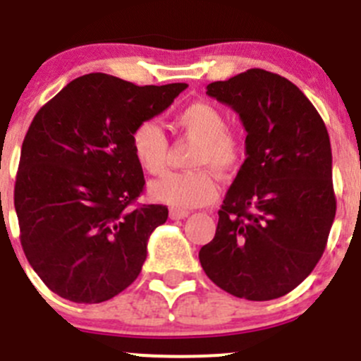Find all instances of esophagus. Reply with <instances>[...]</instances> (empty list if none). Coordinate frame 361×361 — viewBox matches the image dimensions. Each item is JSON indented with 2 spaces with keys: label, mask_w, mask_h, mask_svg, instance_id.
Masks as SVG:
<instances>
[{
  "label": "esophagus",
  "mask_w": 361,
  "mask_h": 361,
  "mask_svg": "<svg viewBox=\"0 0 361 361\" xmlns=\"http://www.w3.org/2000/svg\"><path fill=\"white\" fill-rule=\"evenodd\" d=\"M188 211H185V209H171L169 211V218L171 220H183V218H187L188 216Z\"/></svg>",
  "instance_id": "34e87169"
}]
</instances>
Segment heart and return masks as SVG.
<instances>
[{
	"instance_id": "heart-1",
	"label": "heart",
	"mask_w": 361,
	"mask_h": 361,
	"mask_svg": "<svg viewBox=\"0 0 361 361\" xmlns=\"http://www.w3.org/2000/svg\"><path fill=\"white\" fill-rule=\"evenodd\" d=\"M176 123L187 136L197 140L201 147L192 157V166L209 167L220 174L238 169L245 155V145L235 134L228 133V122L216 106L209 103H192L176 116ZM130 148L141 169L159 176L167 167L169 143L162 127L154 120L137 123L130 134ZM209 169L171 173L150 185L155 201L176 209H192L216 199L218 185Z\"/></svg>"
}]
</instances>
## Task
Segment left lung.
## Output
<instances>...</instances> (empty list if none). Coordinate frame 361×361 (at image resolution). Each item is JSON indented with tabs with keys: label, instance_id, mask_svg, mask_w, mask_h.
Segmentation results:
<instances>
[{
	"label": "left lung",
	"instance_id": "1",
	"mask_svg": "<svg viewBox=\"0 0 361 361\" xmlns=\"http://www.w3.org/2000/svg\"><path fill=\"white\" fill-rule=\"evenodd\" d=\"M206 94L238 113L248 136L199 260L234 297L279 298L311 274L336 218L329 130L297 85L265 69L209 83Z\"/></svg>",
	"mask_w": 361,
	"mask_h": 361
}]
</instances>
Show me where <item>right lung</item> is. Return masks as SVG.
<instances>
[{
	"mask_svg": "<svg viewBox=\"0 0 361 361\" xmlns=\"http://www.w3.org/2000/svg\"><path fill=\"white\" fill-rule=\"evenodd\" d=\"M187 83L134 85L106 73L69 82L39 108L20 150L13 204L25 258L66 300L99 304L126 290L166 224L162 204H137V123L171 106Z\"/></svg>",
	"mask_w": 361,
	"mask_h": 361,
	"instance_id": "right-lung-1",
	"label": "right lung"
}]
</instances>
